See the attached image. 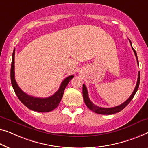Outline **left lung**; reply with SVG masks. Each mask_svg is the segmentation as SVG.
I'll return each mask as SVG.
<instances>
[{
	"mask_svg": "<svg viewBox=\"0 0 148 148\" xmlns=\"http://www.w3.org/2000/svg\"><path fill=\"white\" fill-rule=\"evenodd\" d=\"M130 45H131L132 50H134V54H135L136 59H137L138 64L139 65L137 54H136V50L134 49L133 47H132V42H131L130 40ZM140 72H138V78L137 84H136L135 89H134V92H132V95L130 96V98L127 99V100L125 101V102H124L123 103H122V104L118 106L112 107V108H102V107H99V106H96L95 104H94V103H92L91 101H90L89 97H88V90H87V88H86V87L84 84H83V88H82L84 100V102L86 103V105L87 106V107L88 108H89L90 110H92V111H93L94 112H95V113H96V114H103V115H111V114L118 113V112H120L121 110H122L125 106H127V104H128V103L131 102V100H132V99H133L134 96H135L136 92H137L138 90L139 85H140Z\"/></svg>",
	"mask_w": 148,
	"mask_h": 148,
	"instance_id": "left-lung-1",
	"label": "left lung"
}]
</instances>
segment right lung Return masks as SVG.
<instances>
[{"instance_id": "right-lung-1", "label": "right lung", "mask_w": 148, "mask_h": 148, "mask_svg": "<svg viewBox=\"0 0 148 148\" xmlns=\"http://www.w3.org/2000/svg\"><path fill=\"white\" fill-rule=\"evenodd\" d=\"M14 54L15 49L12 53V64L10 69V79L13 89L20 101L28 109L38 112H48L54 110L59 105V103L62 98L64 91L67 86L69 82L74 78L73 75L67 77L62 82L60 88L56 93L52 96L45 98H36L28 95L24 92L18 86L14 77Z\"/></svg>"}]
</instances>
